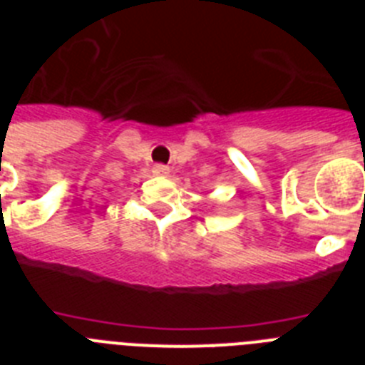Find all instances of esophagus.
<instances>
[{"instance_id":"esophagus-1","label":"esophagus","mask_w":365,"mask_h":365,"mask_svg":"<svg viewBox=\"0 0 365 365\" xmlns=\"http://www.w3.org/2000/svg\"><path fill=\"white\" fill-rule=\"evenodd\" d=\"M153 173L155 175H168V173H170V168L164 166V164H155Z\"/></svg>"}]
</instances>
